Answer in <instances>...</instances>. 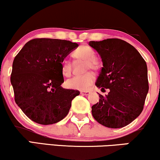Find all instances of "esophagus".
<instances>
[{"instance_id":"34e87169","label":"esophagus","mask_w":160,"mask_h":160,"mask_svg":"<svg viewBox=\"0 0 160 160\" xmlns=\"http://www.w3.org/2000/svg\"><path fill=\"white\" fill-rule=\"evenodd\" d=\"M90 92H88V91H81L80 92V94L82 95H88L90 94Z\"/></svg>"}]
</instances>
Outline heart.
Here are the masks:
<instances>
[{"mask_svg": "<svg viewBox=\"0 0 160 160\" xmlns=\"http://www.w3.org/2000/svg\"><path fill=\"white\" fill-rule=\"evenodd\" d=\"M72 58L76 61H84L83 71L86 72L93 70H100L101 62L98 57L94 56V51L89 46H81L72 54ZM62 74L66 78H69L72 74V65L70 62L64 61L61 66ZM95 80V76L92 72H88L80 76H75L66 82V86L74 90L86 91L89 89Z\"/></svg>", "mask_w": 160, "mask_h": 160, "instance_id": "obj_1", "label": "heart"}]
</instances>
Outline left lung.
I'll return each mask as SVG.
<instances>
[{"instance_id":"left-lung-1","label":"left lung","mask_w":160,"mask_h":160,"mask_svg":"<svg viewBox=\"0 0 160 160\" xmlns=\"http://www.w3.org/2000/svg\"><path fill=\"white\" fill-rule=\"evenodd\" d=\"M88 44L100 54L103 66L95 85L102 92L109 89L106 96L99 94V102L92 107L93 117L108 128H122L142 112L149 88L146 62L134 46L122 40Z\"/></svg>"}]
</instances>
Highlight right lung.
I'll return each mask as SVG.
<instances>
[{
    "label": "right lung",
    "mask_w": 160,
    "mask_h": 160,
    "mask_svg": "<svg viewBox=\"0 0 160 160\" xmlns=\"http://www.w3.org/2000/svg\"><path fill=\"white\" fill-rule=\"evenodd\" d=\"M78 46L69 40L35 38L15 56L10 78L15 101L30 120L50 125L68 114L72 100L80 92L62 88L61 66Z\"/></svg>",
    "instance_id": "add662e5"
}]
</instances>
